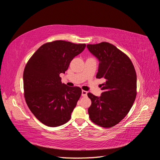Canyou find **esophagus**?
I'll use <instances>...</instances> for the list:
<instances>
[{
  "label": "esophagus",
  "instance_id": "34e87169",
  "mask_svg": "<svg viewBox=\"0 0 160 160\" xmlns=\"http://www.w3.org/2000/svg\"><path fill=\"white\" fill-rule=\"evenodd\" d=\"M82 93H81V95L83 97H86L87 95H88V91H84V90H82Z\"/></svg>",
  "mask_w": 160,
  "mask_h": 160
}]
</instances>
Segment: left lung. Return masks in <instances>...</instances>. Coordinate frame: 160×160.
<instances>
[{
    "label": "left lung",
    "mask_w": 160,
    "mask_h": 160,
    "mask_svg": "<svg viewBox=\"0 0 160 160\" xmlns=\"http://www.w3.org/2000/svg\"><path fill=\"white\" fill-rule=\"evenodd\" d=\"M87 48L99 62L96 77L105 81L101 96L88 93L91 100L89 118L109 128L119 123L132 107L136 98V72L129 58L112 44L102 42Z\"/></svg>",
    "instance_id": "left-lung-1"
}]
</instances>
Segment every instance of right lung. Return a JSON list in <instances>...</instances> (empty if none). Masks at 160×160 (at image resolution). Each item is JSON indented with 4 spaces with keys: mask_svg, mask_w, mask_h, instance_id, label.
Listing matches in <instances>:
<instances>
[{
    "mask_svg": "<svg viewBox=\"0 0 160 160\" xmlns=\"http://www.w3.org/2000/svg\"><path fill=\"white\" fill-rule=\"evenodd\" d=\"M85 44L55 41L40 47L28 60L23 72L25 98L28 108L41 123L49 127L71 119L81 95L78 87L62 83L59 75L68 69Z\"/></svg>",
    "mask_w": 160,
    "mask_h": 160,
    "instance_id": "1",
    "label": "right lung"
}]
</instances>
